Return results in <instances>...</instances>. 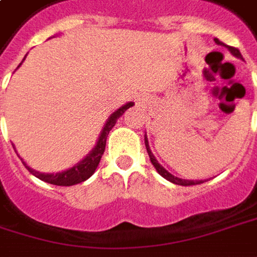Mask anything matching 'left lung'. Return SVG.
I'll return each instance as SVG.
<instances>
[{
  "label": "left lung",
  "instance_id": "obj_1",
  "mask_svg": "<svg viewBox=\"0 0 257 257\" xmlns=\"http://www.w3.org/2000/svg\"><path fill=\"white\" fill-rule=\"evenodd\" d=\"M215 40V43L217 45H224L223 42H220L218 39H214ZM225 46V45H224ZM228 50H230V53L231 55H234L236 58L238 59H243L241 58V53H240V50L236 49V47H231V46H225ZM145 145H146V150H148L149 153V158H150V162H152V165L156 168V171L159 172V175H162L165 179H168L169 182H172V184H176V185H182V186H189V185H198V184H202V181H188V179H181V178H176V176H173L172 173H169L163 166H162L159 162L156 161V158L153 156V153H152V150L149 148V142H148V137L145 136Z\"/></svg>",
  "mask_w": 257,
  "mask_h": 257
}]
</instances>
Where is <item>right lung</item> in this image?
<instances>
[{"label":"right lung","instance_id":"1","mask_svg":"<svg viewBox=\"0 0 257 257\" xmlns=\"http://www.w3.org/2000/svg\"><path fill=\"white\" fill-rule=\"evenodd\" d=\"M20 65H21V63H20ZM20 65H19V68H20ZM133 105H135L133 102H127L125 105L120 107L117 111H114V112L109 115V118L107 120V122H105V125H104V128H102V132H101V135H99V137H98V142H96L95 148L92 149V150L85 156L82 161L78 162L75 166H72L71 169L63 171V172H58V173H42L32 169L30 166H27V163H26V162H23V163H24V166H26V168L29 169V172L33 173L36 178H39V179L45 181V182H47V184H52V185L71 186V185H76V184L84 182V181H86L89 176H92V173L95 172L96 166H98V163H99V161H101V156L104 155L105 143H107V137H108L109 130L115 125V122H117V120H118L122 114H124V111H125V109H128L130 107H133ZM21 161H23V159H21Z\"/></svg>","mask_w":257,"mask_h":257}]
</instances>
